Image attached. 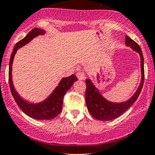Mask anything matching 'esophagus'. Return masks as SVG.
I'll return each mask as SVG.
<instances>
[{
	"label": "esophagus",
	"instance_id": "esophagus-1",
	"mask_svg": "<svg viewBox=\"0 0 155 155\" xmlns=\"http://www.w3.org/2000/svg\"><path fill=\"white\" fill-rule=\"evenodd\" d=\"M76 76H77V78L79 79L80 80H85V74L83 72V71H80V72H78L77 74H76Z\"/></svg>",
	"mask_w": 155,
	"mask_h": 155
}]
</instances>
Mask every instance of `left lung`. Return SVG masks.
Here are the masks:
<instances>
[{"label":"left lung","instance_id":"8db88e82","mask_svg":"<svg viewBox=\"0 0 155 155\" xmlns=\"http://www.w3.org/2000/svg\"><path fill=\"white\" fill-rule=\"evenodd\" d=\"M126 45L130 46L135 51L139 53L141 59V73L142 79L141 84L140 87L134 94L129 100L127 102H120V103H114L106 100L99 93V91L96 89V87L93 85L91 81L90 80H86V93L85 99L86 104L87 106L88 111L93 117L99 120H110L117 118L120 115L124 114V112L132 106V104L136 102L137 97L140 95L141 90L143 86L144 82V66H143V53L140 49V45L136 43V41H133L132 38H130L128 36L125 37Z\"/></svg>","mask_w":155,"mask_h":155}]
</instances>
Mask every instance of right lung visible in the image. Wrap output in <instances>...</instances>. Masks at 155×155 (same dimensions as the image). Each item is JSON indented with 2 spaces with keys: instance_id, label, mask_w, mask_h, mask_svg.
<instances>
[{
  "instance_id": "add662e5",
  "label": "right lung",
  "mask_w": 155,
  "mask_h": 155,
  "mask_svg": "<svg viewBox=\"0 0 155 155\" xmlns=\"http://www.w3.org/2000/svg\"><path fill=\"white\" fill-rule=\"evenodd\" d=\"M44 33H45V31L38 29V28L31 30L25 38H23V39L15 44L13 51L12 53L10 61H9L8 80L12 94L22 111L31 117L36 120H52L59 115L62 110L64 96L72 86L74 82L78 80L77 77L74 74L67 78H63L58 87L54 90V91L50 94L47 99H45V101L38 104H31L26 102L18 94L17 92L15 91L13 84H12V66L14 56L19 48L28 43L31 39H33L36 36L43 35Z\"/></svg>"
}]
</instances>
